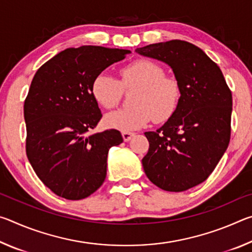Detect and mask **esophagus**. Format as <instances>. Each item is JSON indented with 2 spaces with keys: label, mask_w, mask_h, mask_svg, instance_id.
<instances>
[{
  "label": "esophagus",
  "mask_w": 252,
  "mask_h": 252,
  "mask_svg": "<svg viewBox=\"0 0 252 252\" xmlns=\"http://www.w3.org/2000/svg\"><path fill=\"white\" fill-rule=\"evenodd\" d=\"M122 136H123V140H125L126 142H127L132 139V136H134V133L133 132H122Z\"/></svg>",
  "instance_id": "obj_1"
}]
</instances>
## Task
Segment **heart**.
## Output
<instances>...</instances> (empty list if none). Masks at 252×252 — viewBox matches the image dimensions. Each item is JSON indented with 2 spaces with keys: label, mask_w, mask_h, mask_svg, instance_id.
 Segmentation results:
<instances>
[{
  "label": "heart",
  "mask_w": 252,
  "mask_h": 252,
  "mask_svg": "<svg viewBox=\"0 0 252 252\" xmlns=\"http://www.w3.org/2000/svg\"><path fill=\"white\" fill-rule=\"evenodd\" d=\"M121 81L102 72L95 75L91 84L94 101L104 109H112L120 102L123 88L138 89L133 108L121 109L109 113L104 119L106 126L130 132L146 126L152 119L156 122L167 121L176 112L181 99L178 81L165 76L159 63L141 59L123 66Z\"/></svg>",
  "instance_id": "obj_1"
}]
</instances>
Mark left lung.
Instances as JSON below:
<instances>
[{
	"label": "left lung",
	"instance_id": "1",
	"mask_svg": "<svg viewBox=\"0 0 252 252\" xmlns=\"http://www.w3.org/2000/svg\"><path fill=\"white\" fill-rule=\"evenodd\" d=\"M171 67L181 88L176 112L157 131L146 132L142 165L153 185L181 192L210 176L228 148L232 94L222 72L203 51L172 40L135 50Z\"/></svg>",
	"mask_w": 252,
	"mask_h": 252
}]
</instances>
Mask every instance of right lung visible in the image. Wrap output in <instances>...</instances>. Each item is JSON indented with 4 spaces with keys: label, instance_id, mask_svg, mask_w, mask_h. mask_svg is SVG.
<instances>
[{
    "label": "right lung",
    "instance_id": "1",
    "mask_svg": "<svg viewBox=\"0 0 252 252\" xmlns=\"http://www.w3.org/2000/svg\"><path fill=\"white\" fill-rule=\"evenodd\" d=\"M129 53L95 45L70 48L34 75L24 101L27 156L36 176L59 197L84 199L105 180L110 148L123 139L114 129L87 135L102 118L91 84Z\"/></svg>",
    "mask_w": 252,
    "mask_h": 252
}]
</instances>
